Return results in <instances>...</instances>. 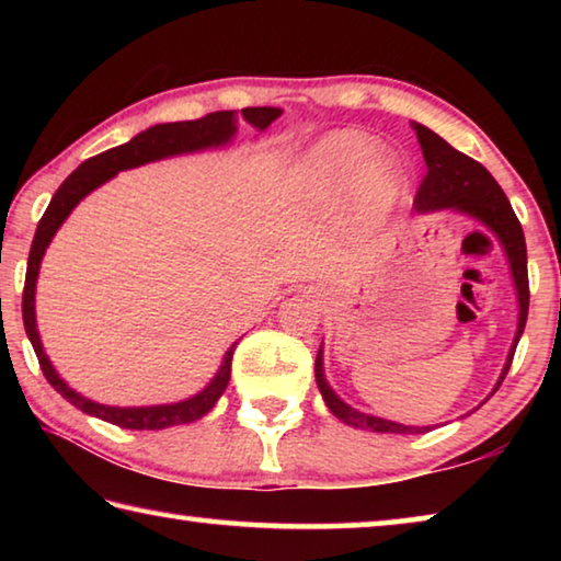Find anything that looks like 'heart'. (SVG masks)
<instances>
[{
    "label": "heart",
    "instance_id": "b5f03b06",
    "mask_svg": "<svg viewBox=\"0 0 561 561\" xmlns=\"http://www.w3.org/2000/svg\"><path fill=\"white\" fill-rule=\"evenodd\" d=\"M374 148V140L360 133H334L311 150L301 165V180L319 193H341L354 180L358 210L381 217L401 193L403 168L393 156H371Z\"/></svg>",
    "mask_w": 561,
    "mask_h": 561
}]
</instances>
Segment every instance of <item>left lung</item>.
Returning <instances> with one entry per match:
<instances>
[{
    "label": "left lung",
    "mask_w": 561,
    "mask_h": 561,
    "mask_svg": "<svg viewBox=\"0 0 561 561\" xmlns=\"http://www.w3.org/2000/svg\"><path fill=\"white\" fill-rule=\"evenodd\" d=\"M413 128H415L417 144H421V150H423L425 165H428V173H425L423 183L415 193V201H413L415 210L431 213V210H445V207H453V210H460V213L478 217L482 225H488L490 230L497 234V240L502 242V247H505V252L510 257L512 277H515L517 299H519V324H517L515 344H512V348H510L507 364H505V368H502V376L495 386V391H497L500 383L505 381V376L510 371L512 358H515L517 341L527 324L529 277H527L525 232H522L517 215H515V210H512L507 195L502 193V187L497 185V180L492 178L488 170L478 163V160H472L465 153H460V150H455L448 140H443L438 133H433L431 128L421 126V123H413ZM314 374H317V386H319L321 396H324L329 411L334 413L339 421H344L346 425H354V428H360V431H374V433H423V431H428V428H413V425L383 421V417L366 415V413L354 411V408L346 405L327 383L321 348L317 354Z\"/></svg>",
    "instance_id": "obj_1"
}]
</instances>
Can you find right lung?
I'll return each mask as SVG.
<instances>
[{
    "label": "right lung",
    "instance_id": "1",
    "mask_svg": "<svg viewBox=\"0 0 561 561\" xmlns=\"http://www.w3.org/2000/svg\"><path fill=\"white\" fill-rule=\"evenodd\" d=\"M242 116L247 123H252L254 128L264 130L274 118L282 116V111L270 108V106L242 108ZM234 123H237V111H215V113H207V116L195 118V121L160 123V126L138 133L136 138L128 140V144L83 160V163L64 180L59 190H56L49 207H46V213L42 215L39 225H36L30 262H26L24 294H22L24 329H26V336H30V341H32L36 358H39V366L46 376V381H49L56 391L66 398V401L79 408V411L96 415V417H101V421L118 425V428L163 431V428H170V425L193 423V421H197V417H203L205 413H210V408L217 403V398H220L227 388V381H230V371H232L234 346L225 354L220 371H217L210 386H207L205 391H201L197 396L187 398V401L170 403V405H150V408H116V405H101V403L89 401V398L79 396L73 388H69L61 381L59 374L54 371L51 360L44 354L39 331H36V317H34V289H36V277H39L42 257H44L46 247H49V242H51L54 232L59 230L61 222L69 217V213L76 205H79V201H83V197L91 193L93 187L106 183V180L116 175L118 170L144 165V163H150V160H158L165 156H178V153H190V150L222 146L234 136V130H237Z\"/></svg>",
    "mask_w": 561,
    "mask_h": 561
}]
</instances>
